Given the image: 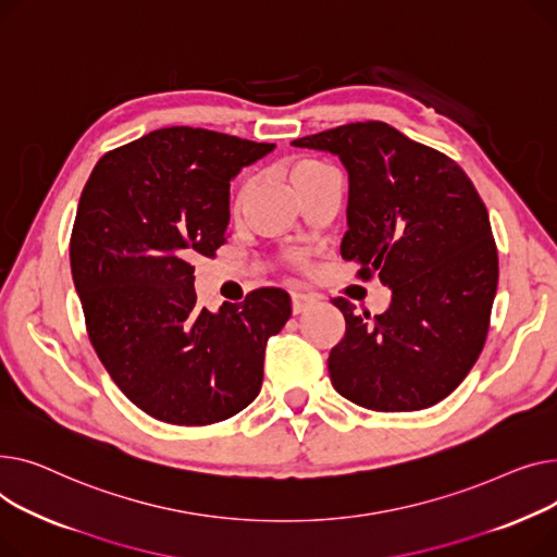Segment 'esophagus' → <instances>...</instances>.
I'll return each instance as SVG.
<instances>
[{
  "label": "esophagus",
  "mask_w": 557,
  "mask_h": 557,
  "mask_svg": "<svg viewBox=\"0 0 557 557\" xmlns=\"http://www.w3.org/2000/svg\"><path fill=\"white\" fill-rule=\"evenodd\" d=\"M312 304H314V297H310V294H304V292H292V312H294V314H301V312H306Z\"/></svg>",
  "instance_id": "obj_1"
}]
</instances>
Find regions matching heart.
<instances>
[{"instance_id": "b5f03b06", "label": "heart", "mask_w": 557, "mask_h": 557, "mask_svg": "<svg viewBox=\"0 0 557 557\" xmlns=\"http://www.w3.org/2000/svg\"><path fill=\"white\" fill-rule=\"evenodd\" d=\"M325 173H333L329 166H325V163H321V161H317V159H301V161L294 163V169H292V182H294V186L299 188V186L308 184L310 180L321 177V175H325ZM247 188H249V184H243V186H240L238 202H243ZM289 258H292V263H297V265L304 263V256H301V253H292Z\"/></svg>"}]
</instances>
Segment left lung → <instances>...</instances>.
I'll return each instance as SVG.
<instances>
[{"label":"left lung","instance_id":"left-lung-1","mask_svg":"<svg viewBox=\"0 0 557 557\" xmlns=\"http://www.w3.org/2000/svg\"><path fill=\"white\" fill-rule=\"evenodd\" d=\"M325 150L348 171L342 258L359 278L391 287L386 312L355 314L331 350L337 394L373 411L428 409L479 359L497 294L499 258L485 205L447 154L382 121L346 123L292 141Z\"/></svg>","mask_w":557,"mask_h":557}]
</instances>
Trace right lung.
I'll list each match as a JSON object with an SVG mask.
<instances>
[{
    "mask_svg": "<svg viewBox=\"0 0 557 557\" xmlns=\"http://www.w3.org/2000/svg\"><path fill=\"white\" fill-rule=\"evenodd\" d=\"M274 150L202 127H161L94 166L70 243L89 342L148 416L202 428L243 411L289 294L258 287L218 312L198 306L193 256L226 243L228 182Z\"/></svg>",
    "mask_w": 557,
    "mask_h": 557,
    "instance_id": "right-lung-1",
    "label": "right lung"
}]
</instances>
